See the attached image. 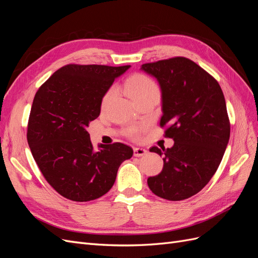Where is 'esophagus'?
<instances>
[{
    "label": "esophagus",
    "instance_id": "obj_1",
    "mask_svg": "<svg viewBox=\"0 0 258 258\" xmlns=\"http://www.w3.org/2000/svg\"><path fill=\"white\" fill-rule=\"evenodd\" d=\"M148 152L145 150V148H141V147H135L134 150V155L136 157H142V156H145Z\"/></svg>",
    "mask_w": 258,
    "mask_h": 258
}]
</instances>
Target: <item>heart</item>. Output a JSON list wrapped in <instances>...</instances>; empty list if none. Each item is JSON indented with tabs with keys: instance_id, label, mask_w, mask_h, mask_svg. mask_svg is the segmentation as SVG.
Instances as JSON below:
<instances>
[{
	"instance_id": "1",
	"label": "heart",
	"mask_w": 258,
	"mask_h": 258,
	"mask_svg": "<svg viewBox=\"0 0 258 258\" xmlns=\"http://www.w3.org/2000/svg\"><path fill=\"white\" fill-rule=\"evenodd\" d=\"M126 90L129 97L135 101L145 99L152 96H159L160 89L158 84L156 83L152 77H150L143 73L134 74L126 83ZM115 95V87H111L108 89L102 99V106H104L108 101H110ZM141 128L131 127L130 136L132 138H139Z\"/></svg>"
}]
</instances>
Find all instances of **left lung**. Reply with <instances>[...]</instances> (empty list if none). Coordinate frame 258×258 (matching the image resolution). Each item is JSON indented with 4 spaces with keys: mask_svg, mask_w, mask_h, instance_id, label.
<instances>
[{
    "mask_svg": "<svg viewBox=\"0 0 258 258\" xmlns=\"http://www.w3.org/2000/svg\"><path fill=\"white\" fill-rule=\"evenodd\" d=\"M161 89L160 126L173 139L171 148L150 152L163 156L162 171L147 178L160 198L178 201L199 192L220 166L230 137V123L221 86L194 61L175 57L141 67Z\"/></svg>",
    "mask_w": 258,
    "mask_h": 258,
    "instance_id": "8db88e82",
    "label": "left lung"
}]
</instances>
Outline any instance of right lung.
<instances>
[{
  "label": "right lung",
  "mask_w": 258,
  "mask_h": 258,
  "mask_svg": "<svg viewBox=\"0 0 258 258\" xmlns=\"http://www.w3.org/2000/svg\"><path fill=\"white\" fill-rule=\"evenodd\" d=\"M129 68L68 64L35 93L28 144L46 181L67 199L84 202L103 196L121 162L134 155L122 143L99 144L95 151L87 131L100 115L105 92Z\"/></svg>",
  "instance_id": "right-lung-1"
}]
</instances>
